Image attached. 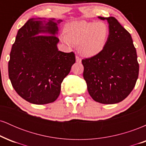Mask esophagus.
I'll use <instances>...</instances> for the list:
<instances>
[{
    "mask_svg": "<svg viewBox=\"0 0 146 146\" xmlns=\"http://www.w3.org/2000/svg\"><path fill=\"white\" fill-rule=\"evenodd\" d=\"M76 58V62H77L81 63L82 59L80 58V57H79V56H76V58Z\"/></svg>",
    "mask_w": 146,
    "mask_h": 146,
    "instance_id": "34e87169",
    "label": "esophagus"
}]
</instances>
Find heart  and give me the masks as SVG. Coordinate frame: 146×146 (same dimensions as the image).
I'll list each match as a JSON object with an SVG mask.
<instances>
[{
    "label": "heart",
    "mask_w": 146,
    "mask_h": 146,
    "mask_svg": "<svg viewBox=\"0 0 146 146\" xmlns=\"http://www.w3.org/2000/svg\"><path fill=\"white\" fill-rule=\"evenodd\" d=\"M62 40L68 45H78L80 53L86 57L98 55L104 48L110 34L104 22L74 21L65 25Z\"/></svg>",
    "instance_id": "b5f03b06"
}]
</instances>
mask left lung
<instances>
[{
    "label": "left lung",
    "mask_w": 146,
    "mask_h": 146,
    "mask_svg": "<svg viewBox=\"0 0 146 146\" xmlns=\"http://www.w3.org/2000/svg\"><path fill=\"white\" fill-rule=\"evenodd\" d=\"M98 18L108 22L109 37L101 53L82 60L83 76L95 102L113 104L123 101L133 90L139 66L130 33L115 18Z\"/></svg>",
    "instance_id": "obj_1"
}]
</instances>
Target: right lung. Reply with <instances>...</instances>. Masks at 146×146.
Returning a JSON list of instances; mask_svg holds the SVG:
<instances>
[{
    "mask_svg": "<svg viewBox=\"0 0 146 146\" xmlns=\"http://www.w3.org/2000/svg\"><path fill=\"white\" fill-rule=\"evenodd\" d=\"M55 18H31L18 30L8 63L9 78L22 98L34 104L56 101L75 62L73 52L58 51Z\"/></svg>",
    "mask_w": 146,
    "mask_h": 146,
    "instance_id": "add662e5",
    "label": "right lung"
}]
</instances>
